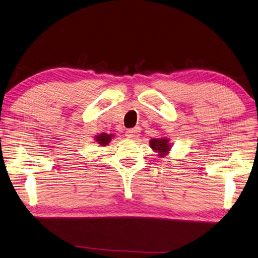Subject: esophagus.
I'll use <instances>...</instances> for the list:
<instances>
[{
  "label": "esophagus",
  "instance_id": "34e87169",
  "mask_svg": "<svg viewBox=\"0 0 258 258\" xmlns=\"http://www.w3.org/2000/svg\"><path fill=\"white\" fill-rule=\"evenodd\" d=\"M140 128L139 127H134V128H130L125 132V136L127 139H131V140H135L136 138H139L140 135Z\"/></svg>",
  "mask_w": 258,
  "mask_h": 258
}]
</instances>
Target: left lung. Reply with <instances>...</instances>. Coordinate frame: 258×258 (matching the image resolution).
<instances>
[{"mask_svg":"<svg viewBox=\"0 0 258 258\" xmlns=\"http://www.w3.org/2000/svg\"><path fill=\"white\" fill-rule=\"evenodd\" d=\"M150 146L155 151H159L160 156H163L170 150L168 139H153L150 141Z\"/></svg>","mask_w":258,"mask_h":258,"instance_id":"8db88e82","label":"left lung"}]
</instances>
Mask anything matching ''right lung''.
I'll return each instance as SVG.
<instances>
[{"instance_id": "1", "label": "right lung", "mask_w": 258, "mask_h": 258, "mask_svg": "<svg viewBox=\"0 0 258 258\" xmlns=\"http://www.w3.org/2000/svg\"><path fill=\"white\" fill-rule=\"evenodd\" d=\"M110 139H112V134L108 135V134H106V133H103L102 135L96 136V141H97V142H98L100 145H103V146H104V145H107V144L109 143Z\"/></svg>"}]
</instances>
